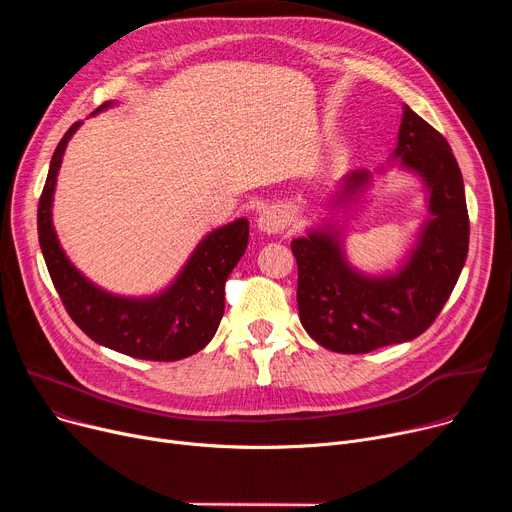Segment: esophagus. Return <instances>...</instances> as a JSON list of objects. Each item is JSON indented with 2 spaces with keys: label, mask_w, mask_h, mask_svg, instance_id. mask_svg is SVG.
Segmentation results:
<instances>
[{
  "label": "esophagus",
  "mask_w": 512,
  "mask_h": 512,
  "mask_svg": "<svg viewBox=\"0 0 512 512\" xmlns=\"http://www.w3.org/2000/svg\"><path fill=\"white\" fill-rule=\"evenodd\" d=\"M290 218H288V211L280 205H272L261 211L259 220H257V228L265 234H280L288 228Z\"/></svg>",
  "instance_id": "1"
}]
</instances>
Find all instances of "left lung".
Wrapping results in <instances>:
<instances>
[{"label":"left lung","mask_w":512,"mask_h":512,"mask_svg":"<svg viewBox=\"0 0 512 512\" xmlns=\"http://www.w3.org/2000/svg\"><path fill=\"white\" fill-rule=\"evenodd\" d=\"M394 157L429 188V220L398 274L369 278L355 272L332 232H309L290 245L299 265L301 324L334 353L361 355L423 334L446 305L467 259L469 213L461 168L448 141L409 105ZM367 182V170L348 172L340 201L355 197Z\"/></svg>","instance_id":"1"}]
</instances>
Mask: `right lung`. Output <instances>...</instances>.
Returning a JSON list of instances; mask_svg holds the SVG:
<instances>
[{
	"instance_id": "1",
	"label": "right lung",
	"mask_w": 512,
	"mask_h": 512,
	"mask_svg": "<svg viewBox=\"0 0 512 512\" xmlns=\"http://www.w3.org/2000/svg\"><path fill=\"white\" fill-rule=\"evenodd\" d=\"M110 105H99L97 112ZM78 126L80 122L72 124L53 151L37 211L39 245L68 315L91 340L134 359L178 361L199 353L222 321L224 286L245 255L249 222L240 218L207 234L176 282L157 297L124 299L97 288L66 259L51 224L62 155Z\"/></svg>"
}]
</instances>
